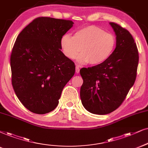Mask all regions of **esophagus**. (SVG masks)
<instances>
[{
    "mask_svg": "<svg viewBox=\"0 0 148 148\" xmlns=\"http://www.w3.org/2000/svg\"><path fill=\"white\" fill-rule=\"evenodd\" d=\"M79 72H80V66L79 65H76V72L78 74V73H79Z\"/></svg>",
    "mask_w": 148,
    "mask_h": 148,
    "instance_id": "esophagus-1",
    "label": "esophagus"
}]
</instances>
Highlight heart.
<instances>
[{
  "instance_id": "obj_1",
  "label": "heart",
  "mask_w": 148,
  "mask_h": 148,
  "mask_svg": "<svg viewBox=\"0 0 148 148\" xmlns=\"http://www.w3.org/2000/svg\"><path fill=\"white\" fill-rule=\"evenodd\" d=\"M116 39L113 34L94 25L80 28L74 37L68 34L61 39V50L67 58L73 59L80 50L78 61L99 65L107 60L115 50Z\"/></svg>"
}]
</instances>
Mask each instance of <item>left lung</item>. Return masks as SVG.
I'll return each mask as SVG.
<instances>
[{"label": "left lung", "instance_id": "1", "mask_svg": "<svg viewBox=\"0 0 148 148\" xmlns=\"http://www.w3.org/2000/svg\"><path fill=\"white\" fill-rule=\"evenodd\" d=\"M116 35V48L105 62L83 68L80 96L88 111L106 115L122 104L136 77L139 52L132 35L115 22H110Z\"/></svg>", "mask_w": 148, "mask_h": 148}]
</instances>
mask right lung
<instances>
[{
  "label": "right lung",
  "mask_w": 148,
  "mask_h": 148,
  "mask_svg": "<svg viewBox=\"0 0 148 148\" xmlns=\"http://www.w3.org/2000/svg\"><path fill=\"white\" fill-rule=\"evenodd\" d=\"M73 24L39 17L17 37L10 58L12 83L21 103L33 113L53 111L75 73L74 63L61 50V37Z\"/></svg>",
  "instance_id": "1"
}]
</instances>
